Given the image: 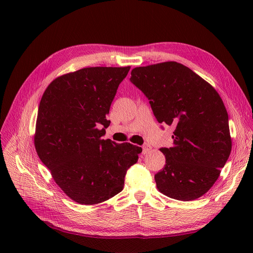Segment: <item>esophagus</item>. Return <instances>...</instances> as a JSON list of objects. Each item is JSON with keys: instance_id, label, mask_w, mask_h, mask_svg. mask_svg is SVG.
Segmentation results:
<instances>
[{"instance_id": "34e87169", "label": "esophagus", "mask_w": 253, "mask_h": 253, "mask_svg": "<svg viewBox=\"0 0 253 253\" xmlns=\"http://www.w3.org/2000/svg\"><path fill=\"white\" fill-rule=\"evenodd\" d=\"M151 146L149 145V144H145V145H143V147H142V149H143V153L144 154H147L150 150H151Z\"/></svg>"}]
</instances>
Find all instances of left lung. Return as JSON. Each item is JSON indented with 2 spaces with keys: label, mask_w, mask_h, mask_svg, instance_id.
<instances>
[{
  "label": "left lung",
  "mask_w": 253,
  "mask_h": 253,
  "mask_svg": "<svg viewBox=\"0 0 253 253\" xmlns=\"http://www.w3.org/2000/svg\"><path fill=\"white\" fill-rule=\"evenodd\" d=\"M130 81L145 95L159 123L175 128L173 146L161 148L164 168L158 190L182 201L204 195L231 152L228 114L219 94L188 67L163 62L136 67Z\"/></svg>",
  "instance_id": "obj_1"
}]
</instances>
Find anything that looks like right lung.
<instances>
[{
    "label": "right lung",
    "mask_w": 253,
    "mask_h": 253,
    "mask_svg": "<svg viewBox=\"0 0 253 253\" xmlns=\"http://www.w3.org/2000/svg\"><path fill=\"white\" fill-rule=\"evenodd\" d=\"M129 70L80 69L57 77L42 96L36 151L57 185L79 204H98L121 192L128 168L142 152L133 144L102 138L110 125L106 116Z\"/></svg>",
    "instance_id": "right-lung-1"
}]
</instances>
